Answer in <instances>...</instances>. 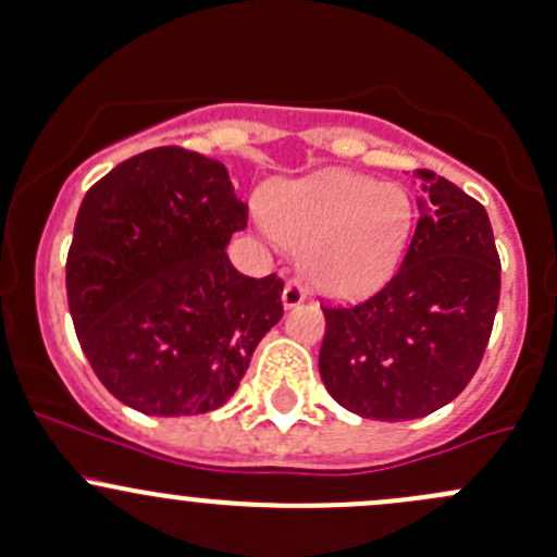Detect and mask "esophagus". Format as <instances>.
Listing matches in <instances>:
<instances>
[{"mask_svg": "<svg viewBox=\"0 0 557 557\" xmlns=\"http://www.w3.org/2000/svg\"><path fill=\"white\" fill-rule=\"evenodd\" d=\"M304 298H307V288H304V285H301V280H296V277L288 280V283H285V288H283L285 309L298 307V304H301Z\"/></svg>", "mask_w": 557, "mask_h": 557, "instance_id": "esophagus-1", "label": "esophagus"}]
</instances>
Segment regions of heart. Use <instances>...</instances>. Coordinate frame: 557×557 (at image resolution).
Segmentation results:
<instances>
[{
	"label": "heart",
	"mask_w": 557,
	"mask_h": 557,
	"mask_svg": "<svg viewBox=\"0 0 557 557\" xmlns=\"http://www.w3.org/2000/svg\"><path fill=\"white\" fill-rule=\"evenodd\" d=\"M272 232L304 248V272L333 296H362L395 274L413 226L403 186L331 171L274 189Z\"/></svg>",
	"instance_id": "b5f03b06"
}]
</instances>
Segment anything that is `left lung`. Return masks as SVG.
Returning <instances> with one entry per match:
<instances>
[{"label": "left lung", "mask_w": 557, "mask_h": 557, "mask_svg": "<svg viewBox=\"0 0 557 557\" xmlns=\"http://www.w3.org/2000/svg\"><path fill=\"white\" fill-rule=\"evenodd\" d=\"M413 175L424 200L400 269L366 301L323 304L320 376L362 419H421L461 395L499 307L502 263L485 208L443 175Z\"/></svg>", "instance_id": "left-lung-1"}]
</instances>
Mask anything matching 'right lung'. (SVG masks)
Masks as SVG:
<instances>
[{"label": "right lung", "instance_id": "add662e5", "mask_svg": "<svg viewBox=\"0 0 557 557\" xmlns=\"http://www.w3.org/2000/svg\"><path fill=\"white\" fill-rule=\"evenodd\" d=\"M248 226L219 160L157 146L87 189L66 259L79 347L116 400L149 417L224 406L263 333L283 318V277L226 256Z\"/></svg>", "mask_w": 557, "mask_h": 557}]
</instances>
